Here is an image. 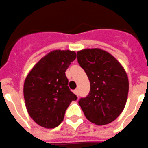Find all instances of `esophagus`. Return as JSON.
<instances>
[{
  "label": "esophagus",
  "mask_w": 148,
  "mask_h": 148,
  "mask_svg": "<svg viewBox=\"0 0 148 148\" xmlns=\"http://www.w3.org/2000/svg\"><path fill=\"white\" fill-rule=\"evenodd\" d=\"M73 92H74V93H75V95H77V96L79 95V91H78V90H77V89L74 90V91H73Z\"/></svg>",
  "instance_id": "1"
}]
</instances>
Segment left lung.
<instances>
[{
	"label": "left lung",
	"instance_id": "8db88e82",
	"mask_svg": "<svg viewBox=\"0 0 148 148\" xmlns=\"http://www.w3.org/2000/svg\"><path fill=\"white\" fill-rule=\"evenodd\" d=\"M77 59L90 85L88 95L79 99V106L91 123L99 126L111 123L127 103V73L115 58L102 49H83L77 52Z\"/></svg>",
	"mask_w": 148,
	"mask_h": 148
}]
</instances>
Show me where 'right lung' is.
<instances>
[{"label": "right lung", "instance_id": "right-lung-1", "mask_svg": "<svg viewBox=\"0 0 148 148\" xmlns=\"http://www.w3.org/2000/svg\"><path fill=\"white\" fill-rule=\"evenodd\" d=\"M76 53L55 50L44 56L28 73L24 84V98L29 115L41 127H58L69 104L76 100L68 87L65 72Z\"/></svg>", "mask_w": 148, "mask_h": 148}]
</instances>
